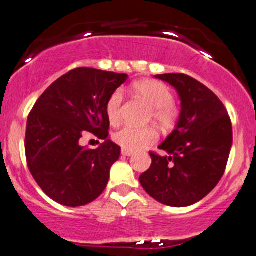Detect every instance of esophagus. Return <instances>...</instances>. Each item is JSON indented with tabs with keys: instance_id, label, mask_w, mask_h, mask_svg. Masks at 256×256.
<instances>
[{
	"instance_id": "esophagus-1",
	"label": "esophagus",
	"mask_w": 256,
	"mask_h": 256,
	"mask_svg": "<svg viewBox=\"0 0 256 256\" xmlns=\"http://www.w3.org/2000/svg\"><path fill=\"white\" fill-rule=\"evenodd\" d=\"M121 153H122V156H131L134 154L132 152L128 150V149H122V150H121Z\"/></svg>"
}]
</instances>
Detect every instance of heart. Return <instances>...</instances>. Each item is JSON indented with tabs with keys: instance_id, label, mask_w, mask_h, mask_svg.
I'll list each match as a JSON object with an SVG mask.
<instances>
[{
	"instance_id": "obj_1",
	"label": "heart",
	"mask_w": 256,
	"mask_h": 256,
	"mask_svg": "<svg viewBox=\"0 0 256 256\" xmlns=\"http://www.w3.org/2000/svg\"><path fill=\"white\" fill-rule=\"evenodd\" d=\"M132 92L139 98L152 107V116L158 125L162 128H171L176 121V110L172 106L174 96L167 85L153 80H142L132 85ZM124 94L117 89L108 96L106 103V114L112 125H118L122 118ZM158 138V132L153 126L148 128H135L125 126L114 132V139L118 145L128 150L140 149L153 144Z\"/></svg>"
}]
</instances>
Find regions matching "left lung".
<instances>
[{
  "label": "left lung",
  "mask_w": 256,
  "mask_h": 256,
  "mask_svg": "<svg viewBox=\"0 0 256 256\" xmlns=\"http://www.w3.org/2000/svg\"><path fill=\"white\" fill-rule=\"evenodd\" d=\"M181 100L178 121L150 152L152 166L139 177L144 190L164 206H192L213 190L224 174L232 146L228 112L210 89L185 74H162Z\"/></svg>",
  "instance_id": "1"
}]
</instances>
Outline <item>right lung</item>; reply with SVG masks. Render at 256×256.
<instances>
[{
	"label": "right lung",
	"instance_id": "1",
	"mask_svg": "<svg viewBox=\"0 0 256 256\" xmlns=\"http://www.w3.org/2000/svg\"><path fill=\"white\" fill-rule=\"evenodd\" d=\"M126 80V74L74 68L46 89L28 116V167L39 188L58 204L82 206L104 191L121 153L107 139L106 103ZM85 132L105 142L96 150L82 147L78 140Z\"/></svg>",
	"mask_w": 256,
	"mask_h": 256
}]
</instances>
